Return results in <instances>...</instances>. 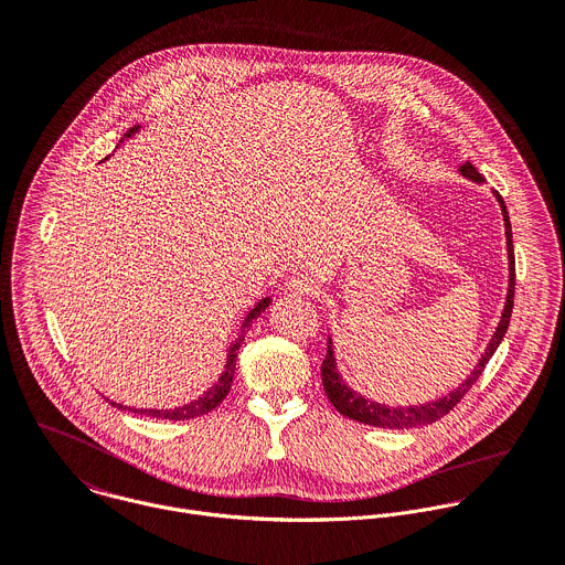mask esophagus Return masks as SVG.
Masks as SVG:
<instances>
[{
    "mask_svg": "<svg viewBox=\"0 0 565 565\" xmlns=\"http://www.w3.org/2000/svg\"><path fill=\"white\" fill-rule=\"evenodd\" d=\"M316 280L307 274V271H294L287 280H285V289L289 294H298V296H309L316 291Z\"/></svg>",
    "mask_w": 565,
    "mask_h": 565,
    "instance_id": "obj_1",
    "label": "esophagus"
}]
</instances>
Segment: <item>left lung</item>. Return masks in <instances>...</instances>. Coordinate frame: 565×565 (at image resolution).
<instances>
[{"instance_id": "8db88e82", "label": "left lung", "mask_w": 565, "mask_h": 565, "mask_svg": "<svg viewBox=\"0 0 565 565\" xmlns=\"http://www.w3.org/2000/svg\"><path fill=\"white\" fill-rule=\"evenodd\" d=\"M458 173L462 178H467L469 182L482 184V175L476 171V167L471 162L462 164L458 169ZM493 196L500 203L502 210V218H504V234H507V256H509V289H507V300H504V309L500 316V322L484 349V353L480 355V360L476 362L473 371L467 375L462 383H458V387L445 392L443 396H436L431 401L425 403H414V405H387V403H379L373 398H366L362 392H355L347 379L340 375L338 369V360H335V349H333V340L329 338V351H327V360L322 362V385L324 392L329 396V401L335 405V409L353 420L366 423V425H375L383 429H409V427H418V425H429L434 420H438L440 416H445L449 409H454V405L469 392V387L478 381V376L482 375L484 366L489 364V360L493 358V353L498 351V347L502 344L509 322H511V313H513V296H515V252H513V232H511V218L507 212V203L504 199L493 190Z\"/></svg>"}]
</instances>
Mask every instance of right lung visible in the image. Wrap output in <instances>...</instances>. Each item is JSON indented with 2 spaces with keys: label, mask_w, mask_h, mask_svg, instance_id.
Here are the masks:
<instances>
[{
  "label": "right lung",
  "mask_w": 565,
  "mask_h": 565,
  "mask_svg": "<svg viewBox=\"0 0 565 565\" xmlns=\"http://www.w3.org/2000/svg\"><path fill=\"white\" fill-rule=\"evenodd\" d=\"M140 131V125H136V127H131L127 134H125V138H131V136H136ZM122 138V140H125ZM120 140V142H122ZM107 160V158H105ZM271 305V298H263V300H258L256 302V307L254 309H249V313L243 318V322H241V329H238V338L230 344V349H227V360H225V366H223V373L218 376V381H214L201 396H196V398H192L190 403L186 405H180V407H169V409H145V407H127V405H122V403H116V401H109L114 407H118V409H129V412H138V414H145V416H153V418H167V420H190V418H196V416H201V414H207L210 409H214L223 398H225V394L230 392V385H232V379H234V366H236V358H238V349H241V342H243V338H245V331L252 327V322L267 309Z\"/></svg>",
  "instance_id": "add662e5"
}]
</instances>
